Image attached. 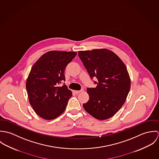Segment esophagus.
Listing matches in <instances>:
<instances>
[{
    "label": "esophagus",
    "mask_w": 159,
    "mask_h": 159,
    "mask_svg": "<svg viewBox=\"0 0 159 159\" xmlns=\"http://www.w3.org/2000/svg\"><path fill=\"white\" fill-rule=\"evenodd\" d=\"M73 92H74L75 93L78 94V93H80L81 92H82V90H81V91H73Z\"/></svg>",
    "instance_id": "esophagus-1"
}]
</instances>
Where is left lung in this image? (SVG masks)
Listing matches in <instances>:
<instances>
[{"label": "left lung", "instance_id": "left-lung-1", "mask_svg": "<svg viewBox=\"0 0 159 159\" xmlns=\"http://www.w3.org/2000/svg\"><path fill=\"white\" fill-rule=\"evenodd\" d=\"M78 56L95 88H88V102L84 110L98 120L113 116L124 103L130 89V79L121 59L107 49L80 51Z\"/></svg>", "mask_w": 159, "mask_h": 159}]
</instances>
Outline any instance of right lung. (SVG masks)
<instances>
[{"label":"right lung","mask_w":159,"mask_h":159,"mask_svg":"<svg viewBox=\"0 0 159 159\" xmlns=\"http://www.w3.org/2000/svg\"><path fill=\"white\" fill-rule=\"evenodd\" d=\"M76 52L51 51L42 55L31 68L26 81L29 102L41 117L51 120L62 113L72 92L61 84L65 80V69Z\"/></svg>","instance_id":"right-lung-1"}]
</instances>
